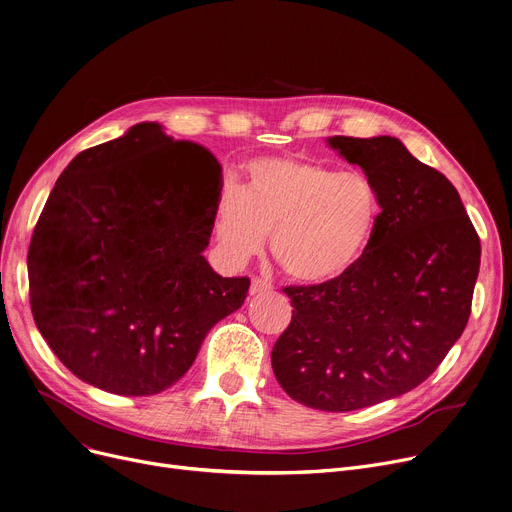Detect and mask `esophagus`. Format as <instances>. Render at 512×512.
<instances>
[{
  "mask_svg": "<svg viewBox=\"0 0 512 512\" xmlns=\"http://www.w3.org/2000/svg\"><path fill=\"white\" fill-rule=\"evenodd\" d=\"M267 292H272V284H270V282H265V280H261V278H253L251 288H249V294H251V297H259V294H267Z\"/></svg>",
  "mask_w": 512,
  "mask_h": 512,
  "instance_id": "esophagus-1",
  "label": "esophagus"
}]
</instances>
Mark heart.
Here are the masks:
<instances>
[{"instance_id": "1", "label": "heart", "mask_w": 512, "mask_h": 512, "mask_svg": "<svg viewBox=\"0 0 512 512\" xmlns=\"http://www.w3.org/2000/svg\"><path fill=\"white\" fill-rule=\"evenodd\" d=\"M242 186L228 182L215 207V238L236 265L272 255L301 284H328L346 276L367 253L382 203L361 172H336L297 155L251 159Z\"/></svg>"}]
</instances>
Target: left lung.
I'll list each match as a JSON object with an SVG mask.
<instances>
[{"label":"left lung","mask_w":512,"mask_h":512,"mask_svg":"<svg viewBox=\"0 0 512 512\" xmlns=\"http://www.w3.org/2000/svg\"><path fill=\"white\" fill-rule=\"evenodd\" d=\"M380 195L363 259L340 280L288 286L290 326L272 351L284 392L305 407L357 411L436 371L461 338L481 245L452 182L394 137H330Z\"/></svg>","instance_id":"left-lung-1"}]
</instances>
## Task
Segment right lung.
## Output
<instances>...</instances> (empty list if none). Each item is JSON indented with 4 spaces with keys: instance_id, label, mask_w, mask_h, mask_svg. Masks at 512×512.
Here are the masks:
<instances>
[{
    "instance_id": "add662e5",
    "label": "right lung",
    "mask_w": 512,
    "mask_h": 512,
    "mask_svg": "<svg viewBox=\"0 0 512 512\" xmlns=\"http://www.w3.org/2000/svg\"><path fill=\"white\" fill-rule=\"evenodd\" d=\"M222 168L157 122L78 153L29 247L35 324L83 382L151 396L191 369L207 332L242 307L249 278L203 257Z\"/></svg>"
}]
</instances>
